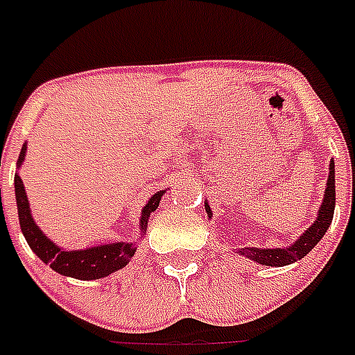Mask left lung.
<instances>
[{
    "label": "left lung",
    "instance_id": "left-lung-1",
    "mask_svg": "<svg viewBox=\"0 0 355 355\" xmlns=\"http://www.w3.org/2000/svg\"><path fill=\"white\" fill-rule=\"evenodd\" d=\"M334 210H336V173H334V162L330 164V177L326 184L324 200L320 205L319 217L306 232L300 236L298 241H295L291 247L286 248H243L239 252L247 258L254 259L261 265H270V267H282V265H289L293 261L302 259L311 248L320 241V237L324 236L328 227H330L331 219H334ZM208 216H211L210 206L206 205Z\"/></svg>",
    "mask_w": 355,
    "mask_h": 355
}]
</instances>
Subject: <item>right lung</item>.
<instances>
[{"instance_id":"add662e5","label":"right lung","mask_w":355,"mask_h":355,"mask_svg":"<svg viewBox=\"0 0 355 355\" xmlns=\"http://www.w3.org/2000/svg\"><path fill=\"white\" fill-rule=\"evenodd\" d=\"M25 149L21 147L19 153L18 164L25 158ZM14 188H16V202H18V217L19 227L24 232L25 239L29 243V247L33 248V252L38 258L51 267L53 270H57L64 276H71V278H79V280H97V278H105L114 270L123 269L128 263V259L132 258L136 248L132 243H112V245H101V247H92L86 250H62L58 248L53 241H49L42 230L36 227V223L33 221L31 216L29 202H27V195H25L24 182L18 175H14ZM164 191L153 195V199L145 205L141 210V230L147 227V219L153 211L158 208L160 199Z\"/></svg>"}]
</instances>
